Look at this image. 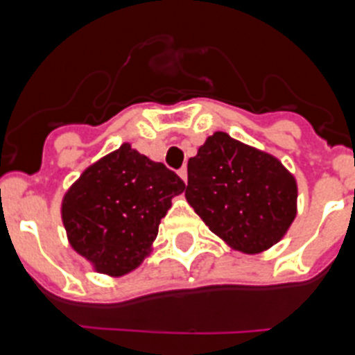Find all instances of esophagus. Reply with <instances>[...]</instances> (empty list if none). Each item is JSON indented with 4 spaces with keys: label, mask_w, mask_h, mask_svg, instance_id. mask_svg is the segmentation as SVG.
Listing matches in <instances>:
<instances>
[{
    "label": "esophagus",
    "mask_w": 355,
    "mask_h": 355,
    "mask_svg": "<svg viewBox=\"0 0 355 355\" xmlns=\"http://www.w3.org/2000/svg\"><path fill=\"white\" fill-rule=\"evenodd\" d=\"M178 174H180V178H181V180H183L184 183H187V181H188V172H187V167L180 168V172H178Z\"/></svg>",
    "instance_id": "34e87169"
}]
</instances>
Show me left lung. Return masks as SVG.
Wrapping results in <instances>:
<instances>
[{
  "label": "left lung",
  "mask_w": 355,
  "mask_h": 355,
  "mask_svg": "<svg viewBox=\"0 0 355 355\" xmlns=\"http://www.w3.org/2000/svg\"><path fill=\"white\" fill-rule=\"evenodd\" d=\"M297 180L252 146L215 131L188 159V205L231 249L259 254L288 233L297 216Z\"/></svg>",
  "instance_id": "left-lung-1"
}]
</instances>
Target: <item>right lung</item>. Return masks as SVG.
<instances>
[{
  "mask_svg": "<svg viewBox=\"0 0 355 355\" xmlns=\"http://www.w3.org/2000/svg\"><path fill=\"white\" fill-rule=\"evenodd\" d=\"M183 190L180 175L122 144L65 192L62 222L69 243L99 274H130L150 254L172 197Z\"/></svg>",
  "mask_w": 355,
  "mask_h": 355,
  "instance_id": "obj_1",
  "label": "right lung"
}]
</instances>
